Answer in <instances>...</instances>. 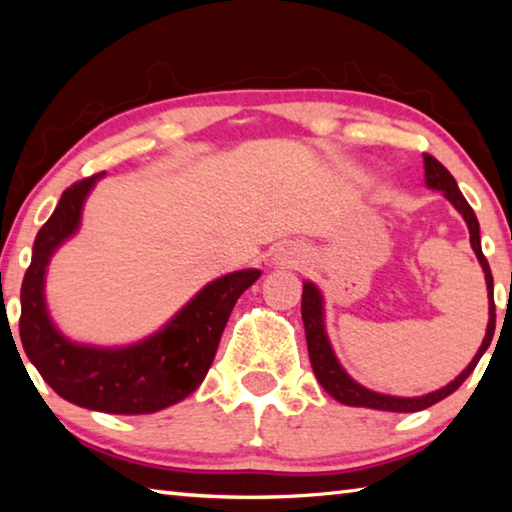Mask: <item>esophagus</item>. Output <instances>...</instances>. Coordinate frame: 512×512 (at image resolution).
Returning a JSON list of instances; mask_svg holds the SVG:
<instances>
[{"mask_svg": "<svg viewBox=\"0 0 512 512\" xmlns=\"http://www.w3.org/2000/svg\"><path fill=\"white\" fill-rule=\"evenodd\" d=\"M287 262H289V264H291V262H293V264H296V257H287Z\"/></svg>", "mask_w": 512, "mask_h": 512, "instance_id": "1", "label": "esophagus"}]
</instances>
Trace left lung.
<instances>
[{
    "instance_id": "1",
    "label": "left lung",
    "mask_w": 512,
    "mask_h": 512,
    "mask_svg": "<svg viewBox=\"0 0 512 512\" xmlns=\"http://www.w3.org/2000/svg\"><path fill=\"white\" fill-rule=\"evenodd\" d=\"M424 183H427L429 189H438V192H443L447 196V201L461 212L467 228H470V244L476 253V259H479V264L483 266L485 284H488L490 318H488V329H485V339L481 343L479 352H476L474 359L470 361V366H467L454 381H449L445 388H440V391H433L422 397H393V395H381L375 391H368V388L357 384V381L343 370L339 359H336V354L332 350V345H329L327 332H325L323 296H320V291L314 287V284L305 282V289H302V323H305L311 368H314V375L320 381V386H323L325 391L341 404L366 406V409L393 411V413H413V411L429 409L431 404H436L440 400H445L447 395H452L456 388L472 375L476 363H479V359L483 357V352L490 348L492 336H495L497 314H495V296H492V287H495V284H492L488 259L483 257V250H481V235H479V221H476V214L470 207V203L465 201V196L461 194V189H458L452 173H449L443 164L429 153H424Z\"/></svg>"
}]
</instances>
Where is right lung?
<instances>
[{
    "instance_id": "obj_1",
    "label": "right lung",
    "mask_w": 512,
    "mask_h": 512,
    "mask_svg": "<svg viewBox=\"0 0 512 512\" xmlns=\"http://www.w3.org/2000/svg\"><path fill=\"white\" fill-rule=\"evenodd\" d=\"M101 176L67 187L38 232L20 291V339L29 361L63 400L101 413H155L201 386L232 307L262 273L246 268L210 282L160 332L128 348H90L65 339L47 314L45 273L54 250L79 230L85 196Z\"/></svg>"
}]
</instances>
